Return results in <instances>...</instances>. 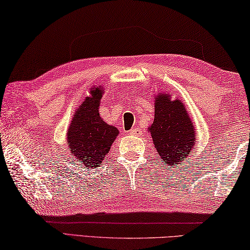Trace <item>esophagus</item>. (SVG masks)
Instances as JSON below:
<instances>
[{
  "mask_svg": "<svg viewBox=\"0 0 250 250\" xmlns=\"http://www.w3.org/2000/svg\"><path fill=\"white\" fill-rule=\"evenodd\" d=\"M140 132H141V130H140V129H138V128L131 129V130L129 131V133H130V134H132V135H138V134H140Z\"/></svg>",
  "mask_w": 250,
  "mask_h": 250,
  "instance_id": "34e87169",
  "label": "esophagus"
}]
</instances>
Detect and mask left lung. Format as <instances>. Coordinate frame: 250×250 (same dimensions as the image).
Listing matches in <instances>:
<instances>
[{
  "instance_id": "obj_1",
  "label": "left lung",
  "mask_w": 250,
  "mask_h": 250,
  "mask_svg": "<svg viewBox=\"0 0 250 250\" xmlns=\"http://www.w3.org/2000/svg\"><path fill=\"white\" fill-rule=\"evenodd\" d=\"M153 143L165 165L184 163L196 142L194 126L184 104L160 94L155 98V116L149 128Z\"/></svg>"
}]
</instances>
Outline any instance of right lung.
Segmentation results:
<instances>
[{"mask_svg": "<svg viewBox=\"0 0 250 250\" xmlns=\"http://www.w3.org/2000/svg\"><path fill=\"white\" fill-rule=\"evenodd\" d=\"M90 93L92 96L86 97L75 111L66 134L70 154L88 168L97 167L105 160L112 142L119 134L116 126L107 125L98 112L104 89L92 88Z\"/></svg>", "mask_w": 250, "mask_h": 250, "instance_id": "right-lung-1", "label": "right lung"}]
</instances>
